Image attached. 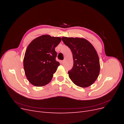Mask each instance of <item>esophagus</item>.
<instances>
[{"label": "esophagus", "mask_w": 124, "mask_h": 124, "mask_svg": "<svg viewBox=\"0 0 124 124\" xmlns=\"http://www.w3.org/2000/svg\"><path fill=\"white\" fill-rule=\"evenodd\" d=\"M64 61H61V63H62V64H63V63H64Z\"/></svg>", "instance_id": "esophagus-1"}]
</instances>
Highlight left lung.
Returning a JSON list of instances; mask_svg holds the SVG:
<instances>
[{
	"label": "left lung",
	"mask_w": 124,
	"mask_h": 124,
	"mask_svg": "<svg viewBox=\"0 0 124 124\" xmlns=\"http://www.w3.org/2000/svg\"><path fill=\"white\" fill-rule=\"evenodd\" d=\"M62 39L73 55V66L68 71L70 78L79 87L91 86L97 80L100 72L99 59L95 48L83 38L64 37Z\"/></svg>",
	"instance_id": "1"
}]
</instances>
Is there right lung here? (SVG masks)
I'll list each match as a JSON object with an SVG mask.
<instances>
[{
  "label": "right lung",
  "instance_id": "obj_1",
  "mask_svg": "<svg viewBox=\"0 0 124 124\" xmlns=\"http://www.w3.org/2000/svg\"><path fill=\"white\" fill-rule=\"evenodd\" d=\"M60 37L42 35L32 40L26 50L24 68L31 83L42 86L51 81L59 62L56 61L55 48L61 42Z\"/></svg>",
  "mask_w": 124,
  "mask_h": 124
}]
</instances>
